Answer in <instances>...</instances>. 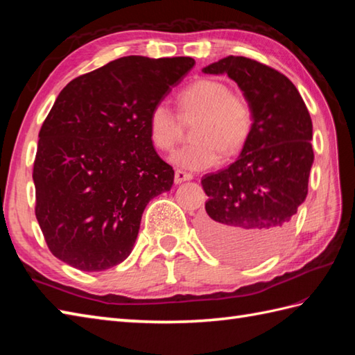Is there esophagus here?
Here are the masks:
<instances>
[{
  "label": "esophagus",
  "instance_id": "1",
  "mask_svg": "<svg viewBox=\"0 0 355 355\" xmlns=\"http://www.w3.org/2000/svg\"><path fill=\"white\" fill-rule=\"evenodd\" d=\"M192 173H187L184 171H175V184H182L184 182H189V180H192Z\"/></svg>",
  "mask_w": 355,
  "mask_h": 355
}]
</instances>
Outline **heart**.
Segmentation results:
<instances>
[{
  "mask_svg": "<svg viewBox=\"0 0 355 355\" xmlns=\"http://www.w3.org/2000/svg\"><path fill=\"white\" fill-rule=\"evenodd\" d=\"M178 116L197 119L192 128L193 141L171 155V162L186 171H202L225 157L236 154L245 145L253 126V114L243 96L230 93L221 80L200 79L177 96ZM169 105L157 103L148 117L153 145L171 150L182 134L180 119Z\"/></svg>",
  "mask_w": 355,
  "mask_h": 355,
  "instance_id": "1",
  "label": "heart"
}]
</instances>
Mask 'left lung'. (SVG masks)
<instances>
[{
    "label": "left lung",
    "instance_id": "left-lung-1",
    "mask_svg": "<svg viewBox=\"0 0 355 355\" xmlns=\"http://www.w3.org/2000/svg\"><path fill=\"white\" fill-rule=\"evenodd\" d=\"M202 73L236 82L253 126L236 160L201 180L209 200L200 235L224 259L259 262L285 243L306 198L314 162L310 112L288 78L253 59L227 56Z\"/></svg>",
    "mask_w": 355,
    "mask_h": 355
}]
</instances>
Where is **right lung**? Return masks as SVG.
Here are the masks:
<instances>
[{
  "label": "right lung",
  "mask_w": 355,
  "mask_h": 355,
  "mask_svg": "<svg viewBox=\"0 0 355 355\" xmlns=\"http://www.w3.org/2000/svg\"><path fill=\"white\" fill-rule=\"evenodd\" d=\"M193 65L183 56H126L59 93L33 164L36 220L58 259L102 271L130 256L143 210L173 183L150 141L149 112Z\"/></svg>",
  "instance_id": "1"
}]
</instances>
